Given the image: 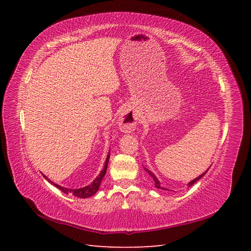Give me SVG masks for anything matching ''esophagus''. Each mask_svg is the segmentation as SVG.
<instances>
[{
	"label": "esophagus",
	"instance_id": "obj_1",
	"mask_svg": "<svg viewBox=\"0 0 251 251\" xmlns=\"http://www.w3.org/2000/svg\"><path fill=\"white\" fill-rule=\"evenodd\" d=\"M137 114L132 109H126L121 112L118 118V126L123 132H133L137 126Z\"/></svg>",
	"mask_w": 251,
	"mask_h": 251
}]
</instances>
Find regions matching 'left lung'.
<instances>
[{"mask_svg": "<svg viewBox=\"0 0 251 251\" xmlns=\"http://www.w3.org/2000/svg\"><path fill=\"white\" fill-rule=\"evenodd\" d=\"M144 170H146L149 174H150V176H151V178H153V180H154V182H155V186L157 187V188H161V189H165V188H163V187H161L160 186V182H159L158 181V179L155 177V175L153 174V173H151L150 170H148V169H144ZM207 172V171H206ZM206 172H205L204 174H202V175H200V176L198 177V178H196V179H194L193 181H191V182H189V183H188V186H192L194 183H195V182H197V181H198V180H200L203 176H204V175L205 174H206ZM165 191H166V189H165Z\"/></svg>", "mask_w": 251, "mask_h": 251, "instance_id": "obj_1", "label": "left lung"}]
</instances>
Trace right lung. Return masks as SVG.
Wrapping results in <instances>:
<instances>
[{"label":"right lung","instance_id":"1","mask_svg":"<svg viewBox=\"0 0 251 251\" xmlns=\"http://www.w3.org/2000/svg\"><path fill=\"white\" fill-rule=\"evenodd\" d=\"M109 159H110V155H108L107 160H105V163H104V166H103V170L100 172V175H98V177H97L90 185H87V186L82 187V188H78V189L66 188V187H63V186H59V185H57V184H54L52 181H50L49 179H47V177L45 176V175H44V177L46 178L49 182H51V183H52L53 185H55L57 188H59L60 191H62L63 193H65V194H72L73 196L77 197V198H89V197H91V196H93L94 194H96V192L98 191V188H100V183H101V180H102V178L104 177L105 172H107Z\"/></svg>","mask_w":251,"mask_h":251}]
</instances>
